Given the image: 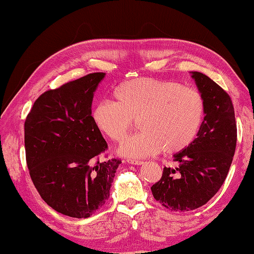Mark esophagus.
<instances>
[{"instance_id":"obj_1","label":"esophagus","mask_w":254,"mask_h":254,"mask_svg":"<svg viewBox=\"0 0 254 254\" xmlns=\"http://www.w3.org/2000/svg\"><path fill=\"white\" fill-rule=\"evenodd\" d=\"M127 162L129 164H132V165H141V164H143V161H140V160H127Z\"/></svg>"}]
</instances>
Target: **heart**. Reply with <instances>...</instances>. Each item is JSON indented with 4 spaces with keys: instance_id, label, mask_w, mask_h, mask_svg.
Returning a JSON list of instances; mask_svg holds the SVG:
<instances>
[{
    "instance_id": "obj_1",
    "label": "heart",
    "mask_w": 254,
    "mask_h": 254,
    "mask_svg": "<svg viewBox=\"0 0 254 254\" xmlns=\"http://www.w3.org/2000/svg\"><path fill=\"white\" fill-rule=\"evenodd\" d=\"M114 102L102 99L91 111L96 128L111 140L126 137L132 120L140 132L128 137L119 152L145 158L164 148L176 153L194 141L202 124L204 99L197 89L149 77L125 80L115 87Z\"/></svg>"
}]
</instances>
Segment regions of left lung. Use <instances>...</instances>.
Instances as JSON below:
<instances>
[{
    "instance_id": "1",
    "label": "left lung",
    "mask_w": 254,
    "mask_h": 254,
    "mask_svg": "<svg viewBox=\"0 0 254 254\" xmlns=\"http://www.w3.org/2000/svg\"><path fill=\"white\" fill-rule=\"evenodd\" d=\"M204 99V118L197 137L174 155L175 168L164 167L152 195L166 209L188 212L205 204L226 180L236 147L232 101L225 90L200 72H190Z\"/></svg>"
}]
</instances>
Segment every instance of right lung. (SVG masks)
Returning a JSON list of instances; mask_svg holds the SVG:
<instances>
[{"label":"right lung","mask_w":254,"mask_h":254,"mask_svg":"<svg viewBox=\"0 0 254 254\" xmlns=\"http://www.w3.org/2000/svg\"><path fill=\"white\" fill-rule=\"evenodd\" d=\"M105 73H92L37 98L24 124L30 178L54 210L87 218L109 198L120 159L96 161L107 143L91 120Z\"/></svg>","instance_id":"1"}]
</instances>
